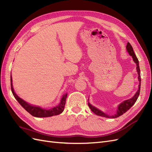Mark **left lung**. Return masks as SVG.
<instances>
[{
	"label": "left lung",
	"mask_w": 152,
	"mask_h": 152,
	"mask_svg": "<svg viewBox=\"0 0 152 152\" xmlns=\"http://www.w3.org/2000/svg\"><path fill=\"white\" fill-rule=\"evenodd\" d=\"M126 48H127V50L128 51V53H129V54L132 57L133 60H134V61L136 63V66H137L136 69H137V73H138V75H139L138 80L140 81L138 90H137L136 94L133 96L132 98L124 101L123 103L119 104L118 109H117V113L112 116H110L107 114H105L104 113L101 111V110L95 108L94 107H93V106H92L89 103H88V106L90 108V109L91 110V111L93 112L94 113H95L96 115H97L102 116V117H107V118H112L118 117L119 116H121V115H123L124 113H126L128 110H129L132 107V105L136 103V100L139 97L140 92V86H141V75H140V66H139V61H138V59L137 58L136 54L134 53V50H133V48L132 47V45H131V44L129 42L127 43Z\"/></svg>",
	"instance_id": "left-lung-1"
}]
</instances>
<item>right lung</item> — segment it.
Returning <instances> with one entry per match:
<instances>
[{"instance_id":"right-lung-1","label":"right lung","mask_w":152,"mask_h":152,"mask_svg":"<svg viewBox=\"0 0 152 152\" xmlns=\"http://www.w3.org/2000/svg\"><path fill=\"white\" fill-rule=\"evenodd\" d=\"M11 87L12 94L14 96H15V98L16 99L18 103L21 105V107L23 108H25V110H26V111L28 112L30 114H31L32 116H34L36 117H52L53 115H57L63 112L64 108H65L67 94H65L63 96L60 103H59L57 107H55L49 110H45L39 107H34V106H31L28 103L25 102V101L21 99L20 97H18V96L16 95V94L15 93V91H14L12 84L11 77Z\"/></svg>"}]
</instances>
